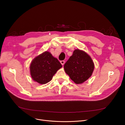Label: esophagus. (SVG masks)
I'll return each mask as SVG.
<instances>
[{
	"mask_svg": "<svg viewBox=\"0 0 125 125\" xmlns=\"http://www.w3.org/2000/svg\"><path fill=\"white\" fill-rule=\"evenodd\" d=\"M60 63H61V64H62V65H63L64 64V63H65V61H63H63H60Z\"/></svg>",
	"mask_w": 125,
	"mask_h": 125,
	"instance_id": "1",
	"label": "esophagus"
}]
</instances>
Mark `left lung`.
Wrapping results in <instances>:
<instances>
[{"instance_id": "left-lung-1", "label": "left lung", "mask_w": 125, "mask_h": 125, "mask_svg": "<svg viewBox=\"0 0 125 125\" xmlns=\"http://www.w3.org/2000/svg\"><path fill=\"white\" fill-rule=\"evenodd\" d=\"M66 73L75 83H82L92 75L94 64L91 58L84 52L74 51L64 66Z\"/></svg>"}]
</instances>
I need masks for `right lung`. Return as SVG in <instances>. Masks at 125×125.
Listing matches in <instances>:
<instances>
[{
	"mask_svg": "<svg viewBox=\"0 0 125 125\" xmlns=\"http://www.w3.org/2000/svg\"><path fill=\"white\" fill-rule=\"evenodd\" d=\"M62 67L57 58L50 52H45L32 61L30 66L31 76L33 80L39 83H47Z\"/></svg>",
	"mask_w": 125,
	"mask_h": 125,
	"instance_id": "obj_1",
	"label": "right lung"
}]
</instances>
